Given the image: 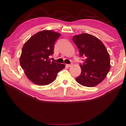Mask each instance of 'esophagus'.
I'll list each match as a JSON object with an SVG mask.
<instances>
[{"mask_svg": "<svg viewBox=\"0 0 126 126\" xmlns=\"http://www.w3.org/2000/svg\"><path fill=\"white\" fill-rule=\"evenodd\" d=\"M72 64H66V66H68V67H70V66H72Z\"/></svg>", "mask_w": 126, "mask_h": 126, "instance_id": "esophagus-1", "label": "esophagus"}]
</instances>
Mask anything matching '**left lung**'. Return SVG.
<instances>
[{
  "label": "left lung",
  "mask_w": 126,
  "mask_h": 126,
  "mask_svg": "<svg viewBox=\"0 0 126 126\" xmlns=\"http://www.w3.org/2000/svg\"><path fill=\"white\" fill-rule=\"evenodd\" d=\"M72 40L79 50L80 56L85 57L84 63L80 65L81 74L76 80L84 86H96L106 78L110 68L107 49L100 40L89 34L76 35Z\"/></svg>",
  "instance_id": "obj_1"
}]
</instances>
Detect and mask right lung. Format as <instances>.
<instances>
[{"mask_svg": "<svg viewBox=\"0 0 126 126\" xmlns=\"http://www.w3.org/2000/svg\"><path fill=\"white\" fill-rule=\"evenodd\" d=\"M60 35L58 32L44 30L31 37L23 45L20 65L28 79L35 84H50L56 79L58 72L65 68V64L49 59L54 54L55 42Z\"/></svg>", "mask_w": 126, "mask_h": 126, "instance_id": "obj_1", "label": "right lung"}]
</instances>
